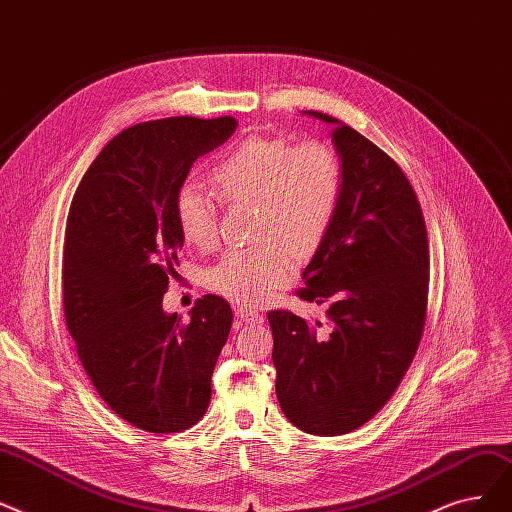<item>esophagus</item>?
<instances>
[{
  "mask_svg": "<svg viewBox=\"0 0 512 512\" xmlns=\"http://www.w3.org/2000/svg\"><path fill=\"white\" fill-rule=\"evenodd\" d=\"M235 316L241 323H260L262 321V314L254 308H248V306H237Z\"/></svg>",
  "mask_w": 512,
  "mask_h": 512,
  "instance_id": "1",
  "label": "esophagus"
}]
</instances>
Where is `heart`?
Returning a JSON list of instances; mask_svg holds the SVG:
<instances>
[{
  "label": "heart",
  "instance_id": "1",
  "mask_svg": "<svg viewBox=\"0 0 512 512\" xmlns=\"http://www.w3.org/2000/svg\"><path fill=\"white\" fill-rule=\"evenodd\" d=\"M210 179L225 202L256 204L252 248L229 250L206 271V287L233 302L256 306L296 275V257L321 248L344 196V164L323 141L248 137L218 158ZM175 216L187 243L210 250L218 241V202L185 183Z\"/></svg>",
  "mask_w": 512,
  "mask_h": 512
}]
</instances>
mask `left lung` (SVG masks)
<instances>
[{"instance_id":"8db88e82","label":"left lung","mask_w":512,"mask_h":512,"mask_svg":"<svg viewBox=\"0 0 512 512\" xmlns=\"http://www.w3.org/2000/svg\"><path fill=\"white\" fill-rule=\"evenodd\" d=\"M306 114L333 127L344 196L296 291L329 306V325L269 312L275 387L289 423L310 435H344L387 404L419 350L429 241L417 193L394 158L342 120Z\"/></svg>"}]
</instances>
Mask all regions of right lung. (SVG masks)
<instances>
[{
    "label": "right lung",
    "instance_id": "obj_1",
    "mask_svg": "<svg viewBox=\"0 0 512 512\" xmlns=\"http://www.w3.org/2000/svg\"><path fill=\"white\" fill-rule=\"evenodd\" d=\"M235 127L233 116H173L120 131L70 202L64 321L97 394L143 431H185L210 404L231 306L208 294L183 321L162 310V296L185 241L177 191L193 162L223 145Z\"/></svg>",
    "mask_w": 512,
    "mask_h": 512
}]
</instances>
